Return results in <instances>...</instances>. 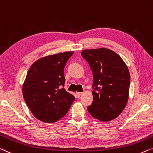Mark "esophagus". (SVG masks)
Segmentation results:
<instances>
[{
	"mask_svg": "<svg viewBox=\"0 0 153 153\" xmlns=\"http://www.w3.org/2000/svg\"><path fill=\"white\" fill-rule=\"evenodd\" d=\"M76 94H77V96H78V97H80L81 95H82V92H77Z\"/></svg>",
	"mask_w": 153,
	"mask_h": 153,
	"instance_id": "1",
	"label": "esophagus"
}]
</instances>
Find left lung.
<instances>
[{"mask_svg": "<svg viewBox=\"0 0 153 153\" xmlns=\"http://www.w3.org/2000/svg\"><path fill=\"white\" fill-rule=\"evenodd\" d=\"M82 56L93 72V100L88 111L102 122L115 119L128 100L129 71L121 57L108 49H86Z\"/></svg>", "mask_w": 153, "mask_h": 153, "instance_id": "8db88e82", "label": "left lung"}]
</instances>
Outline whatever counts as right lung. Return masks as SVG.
Segmentation results:
<instances>
[{
	"label": "right lung",
	"mask_w": 153,
	"mask_h": 153,
	"mask_svg": "<svg viewBox=\"0 0 153 153\" xmlns=\"http://www.w3.org/2000/svg\"><path fill=\"white\" fill-rule=\"evenodd\" d=\"M74 51L47 56L36 61L27 74L22 95L38 120L53 123L69 111L75 97L65 89L64 68Z\"/></svg>",
	"instance_id": "add662e5"
}]
</instances>
